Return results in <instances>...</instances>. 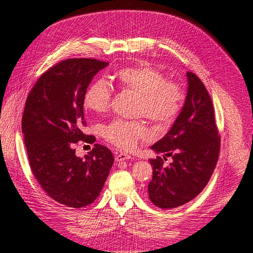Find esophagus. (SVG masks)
Instances as JSON below:
<instances>
[{
	"label": "esophagus",
	"mask_w": 253,
	"mask_h": 253,
	"mask_svg": "<svg viewBox=\"0 0 253 253\" xmlns=\"http://www.w3.org/2000/svg\"><path fill=\"white\" fill-rule=\"evenodd\" d=\"M129 158H131V155L126 154V153H116V155H115L116 162H124V160H127Z\"/></svg>",
	"instance_id": "34e87169"
}]
</instances>
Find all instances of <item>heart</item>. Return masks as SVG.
Here are the masks:
<instances>
[{"label": "heart", "instance_id": "b5f03b06", "mask_svg": "<svg viewBox=\"0 0 253 253\" xmlns=\"http://www.w3.org/2000/svg\"><path fill=\"white\" fill-rule=\"evenodd\" d=\"M121 87L138 95L136 114L166 125L178 114L183 99L182 90L177 83L166 80L165 75L148 62L124 67L116 74ZM112 87L103 79L94 81L83 97V105L88 111L102 114L110 108ZM104 138L116 147L125 150L135 149L139 140L149 135V131L140 121L114 119L102 126Z\"/></svg>", "mask_w": 253, "mask_h": 253}]
</instances>
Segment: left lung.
I'll use <instances>...</instances> for the list:
<instances>
[{
	"instance_id": "obj_1",
	"label": "left lung",
	"mask_w": 253,
	"mask_h": 253,
	"mask_svg": "<svg viewBox=\"0 0 253 253\" xmlns=\"http://www.w3.org/2000/svg\"><path fill=\"white\" fill-rule=\"evenodd\" d=\"M188 89L182 109L162 139L151 147L163 153L150 159L153 177L148 186L150 201L162 209H172L200 194L216 166L219 136L208 90L193 73H187Z\"/></svg>"
}]
</instances>
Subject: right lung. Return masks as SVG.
Returning <instances> with one entry per match:
<instances>
[{
    "instance_id": "obj_1",
    "label": "right lung",
    "mask_w": 253,
    "mask_h": 253,
    "mask_svg": "<svg viewBox=\"0 0 253 253\" xmlns=\"http://www.w3.org/2000/svg\"><path fill=\"white\" fill-rule=\"evenodd\" d=\"M108 65L96 59L64 60L41 76L26 99L22 133L30 169L48 196L72 208L96 200L114 163L101 144L84 157L74 149L80 140L95 142L82 131L83 97L94 76Z\"/></svg>"
}]
</instances>
